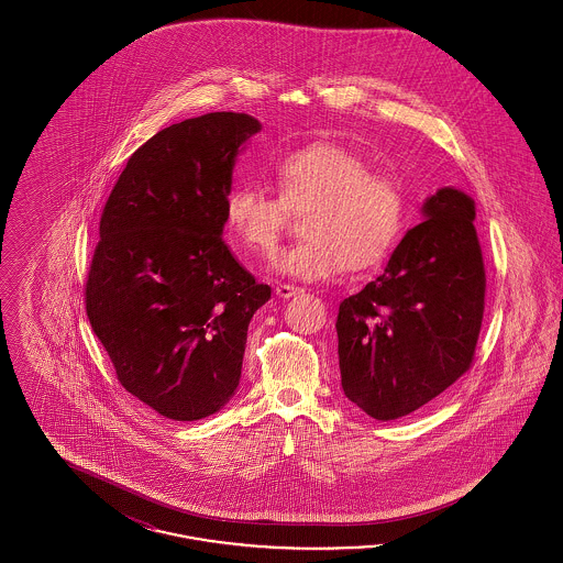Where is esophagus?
<instances>
[{"label": "esophagus", "mask_w": 563, "mask_h": 563, "mask_svg": "<svg viewBox=\"0 0 563 563\" xmlns=\"http://www.w3.org/2000/svg\"><path fill=\"white\" fill-rule=\"evenodd\" d=\"M301 291H303V289H299V287H295V285H276V295L283 297V299L295 297V295H299Z\"/></svg>", "instance_id": "obj_1"}]
</instances>
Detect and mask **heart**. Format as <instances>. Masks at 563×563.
I'll list each match as a JSON object with an SVG mask.
<instances>
[{
    "label": "heart",
    "mask_w": 563,
    "mask_h": 563,
    "mask_svg": "<svg viewBox=\"0 0 563 563\" xmlns=\"http://www.w3.org/2000/svg\"><path fill=\"white\" fill-rule=\"evenodd\" d=\"M278 198L242 184L228 194L223 219L249 253H276L289 213H301L303 241L287 249L274 266L297 280H327L349 266L377 264L402 223L399 186L346 147L317 143L274 162Z\"/></svg>",
    "instance_id": "obj_1"
}]
</instances>
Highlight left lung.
I'll return each mask as SVG.
<instances>
[{
    "instance_id": "8db88e82",
    "label": "left lung",
    "mask_w": 563,
    "mask_h": 563,
    "mask_svg": "<svg viewBox=\"0 0 563 563\" xmlns=\"http://www.w3.org/2000/svg\"><path fill=\"white\" fill-rule=\"evenodd\" d=\"M384 272L340 303L344 395L375 420L402 418L468 372L485 297L475 200L441 188Z\"/></svg>"
}]
</instances>
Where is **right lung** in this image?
I'll return each mask as SVG.
<instances>
[{
	"label": "right lung",
	"mask_w": 563,
	"mask_h": 563,
	"mask_svg": "<svg viewBox=\"0 0 563 563\" xmlns=\"http://www.w3.org/2000/svg\"><path fill=\"white\" fill-rule=\"evenodd\" d=\"M260 131L234 111L164 129L129 158L101 214L86 314L120 384L170 420L230 402L249 322L272 294L221 239L236 156Z\"/></svg>",
	"instance_id": "right-lung-1"
}]
</instances>
